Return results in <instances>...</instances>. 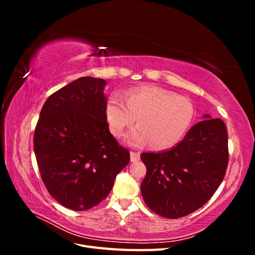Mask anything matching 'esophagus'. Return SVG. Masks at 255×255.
<instances>
[{
	"label": "esophagus",
	"instance_id": "1",
	"mask_svg": "<svg viewBox=\"0 0 255 255\" xmlns=\"http://www.w3.org/2000/svg\"><path fill=\"white\" fill-rule=\"evenodd\" d=\"M140 158V153L139 152H135V151H130V161H137Z\"/></svg>",
	"mask_w": 255,
	"mask_h": 255
}]
</instances>
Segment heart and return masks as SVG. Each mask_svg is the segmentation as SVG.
<instances>
[{"instance_id":"b5f03b06","label":"heart","mask_w":255,"mask_h":255,"mask_svg":"<svg viewBox=\"0 0 255 255\" xmlns=\"http://www.w3.org/2000/svg\"><path fill=\"white\" fill-rule=\"evenodd\" d=\"M195 117V107L186 97L156 86L128 90L123 100L113 94L106 102V119L111 132L120 137L137 119L128 139L133 145L149 142L155 149L176 144L187 133Z\"/></svg>"}]
</instances>
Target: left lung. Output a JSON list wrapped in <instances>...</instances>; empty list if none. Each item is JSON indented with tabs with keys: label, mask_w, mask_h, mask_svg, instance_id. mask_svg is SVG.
<instances>
[{
	"label": "left lung",
	"mask_w": 255,
	"mask_h": 255,
	"mask_svg": "<svg viewBox=\"0 0 255 255\" xmlns=\"http://www.w3.org/2000/svg\"><path fill=\"white\" fill-rule=\"evenodd\" d=\"M192 127L184 139L168 151L141 153L146 174L141 183L143 201L169 219L202 207L218 189L229 163L227 127L221 119Z\"/></svg>",
	"instance_id": "obj_1"
}]
</instances>
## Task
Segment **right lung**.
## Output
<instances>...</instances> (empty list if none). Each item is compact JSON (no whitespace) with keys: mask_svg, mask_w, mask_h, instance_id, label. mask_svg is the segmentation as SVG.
<instances>
[{"mask_svg":"<svg viewBox=\"0 0 255 255\" xmlns=\"http://www.w3.org/2000/svg\"><path fill=\"white\" fill-rule=\"evenodd\" d=\"M102 79L84 76L52 94L34 134L44 186L61 205L87 211L111 192L129 151L111 134Z\"/></svg>","mask_w":255,"mask_h":255,"instance_id":"add662e5","label":"right lung"}]
</instances>
